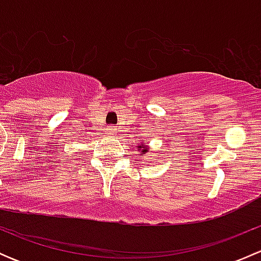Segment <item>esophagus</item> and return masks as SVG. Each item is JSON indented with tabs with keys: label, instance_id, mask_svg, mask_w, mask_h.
<instances>
[{
	"label": "esophagus",
	"instance_id": "34e87169",
	"mask_svg": "<svg viewBox=\"0 0 261 261\" xmlns=\"http://www.w3.org/2000/svg\"><path fill=\"white\" fill-rule=\"evenodd\" d=\"M115 133V128H109V134H114Z\"/></svg>",
	"mask_w": 261,
	"mask_h": 261
}]
</instances>
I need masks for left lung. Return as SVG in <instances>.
<instances>
[{"instance_id":"left-lung-1","label":"left lung","mask_w":261,"mask_h":261,"mask_svg":"<svg viewBox=\"0 0 261 261\" xmlns=\"http://www.w3.org/2000/svg\"><path fill=\"white\" fill-rule=\"evenodd\" d=\"M140 149H141V152H145V151H146V150H145V149H144V147H143V146H140Z\"/></svg>"}]
</instances>
